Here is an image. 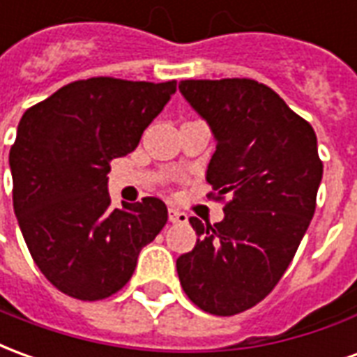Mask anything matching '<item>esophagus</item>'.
<instances>
[{
  "label": "esophagus",
  "instance_id": "obj_1",
  "mask_svg": "<svg viewBox=\"0 0 357 357\" xmlns=\"http://www.w3.org/2000/svg\"><path fill=\"white\" fill-rule=\"evenodd\" d=\"M168 218H170L172 224H187V214L181 210L168 208Z\"/></svg>",
  "mask_w": 357,
  "mask_h": 357
}]
</instances>
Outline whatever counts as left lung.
Returning a JSON list of instances; mask_svg holds the SVG:
<instances>
[{"mask_svg": "<svg viewBox=\"0 0 357 357\" xmlns=\"http://www.w3.org/2000/svg\"><path fill=\"white\" fill-rule=\"evenodd\" d=\"M179 91L216 139L206 181L224 220L202 224L176 262L179 283L214 315H235L273 291L315 212L323 162L312 126L268 86L248 78L183 80Z\"/></svg>", "mask_w": 357, "mask_h": 357, "instance_id": "1", "label": "left lung"}]
</instances>
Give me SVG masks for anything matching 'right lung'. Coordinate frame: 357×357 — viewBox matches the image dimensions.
<instances>
[{"label": "right lung", "instance_id": "1", "mask_svg": "<svg viewBox=\"0 0 357 357\" xmlns=\"http://www.w3.org/2000/svg\"><path fill=\"white\" fill-rule=\"evenodd\" d=\"M174 93L176 80L99 76L57 89L20 118L9 153L13 208L36 266L68 296L93 302L120 291L168 222L156 197L112 208L107 174Z\"/></svg>", "mask_w": 357, "mask_h": 357}]
</instances>
